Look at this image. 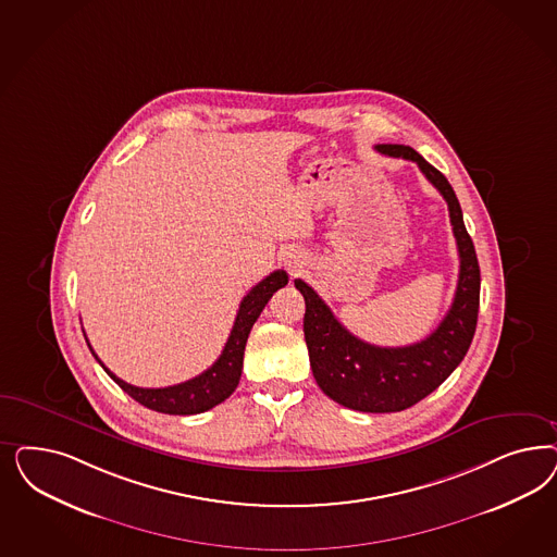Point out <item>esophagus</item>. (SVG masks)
I'll list each match as a JSON object with an SVG mask.
<instances>
[{
    "instance_id": "1",
    "label": "esophagus",
    "mask_w": 557,
    "mask_h": 557,
    "mask_svg": "<svg viewBox=\"0 0 557 557\" xmlns=\"http://www.w3.org/2000/svg\"><path fill=\"white\" fill-rule=\"evenodd\" d=\"M293 269H297V267H293Z\"/></svg>"
}]
</instances>
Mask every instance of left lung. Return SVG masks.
I'll list each match as a JSON object with an SVG mask.
<instances>
[{"label":"left lung","mask_w":557,"mask_h":557,"mask_svg":"<svg viewBox=\"0 0 557 557\" xmlns=\"http://www.w3.org/2000/svg\"><path fill=\"white\" fill-rule=\"evenodd\" d=\"M375 149L418 163L449 205L459 250V281L447 315L424 341L397 348L375 346L350 334L301 278L295 281V287L306 299L304 332L320 389L344 408L387 413L401 412L432 394L466 357L478 325L480 264L449 180L408 145H377Z\"/></svg>","instance_id":"obj_1"}]
</instances>
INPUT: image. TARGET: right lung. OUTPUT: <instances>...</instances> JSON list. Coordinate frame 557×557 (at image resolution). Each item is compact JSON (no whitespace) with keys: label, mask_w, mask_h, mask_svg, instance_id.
<instances>
[{"label":"right lung","mask_w":557,"mask_h":557,"mask_svg":"<svg viewBox=\"0 0 557 557\" xmlns=\"http://www.w3.org/2000/svg\"><path fill=\"white\" fill-rule=\"evenodd\" d=\"M287 283V272L285 270H274L264 281H260L256 287L251 288L250 293L239 304L232 334L225 342V348H223L221 357L205 373H200L198 377L188 379L184 383H178V385L160 387V389L135 387L123 379L116 377L114 373H110L107 367L102 364V360L98 359L96 352L91 350L88 338H86V342L90 346L94 359L102 364V369L112 377V381L145 408L156 410V412L174 413V416L207 412V410L215 408L216 404L225 401L230 395L234 394L239 377H242L244 350H246V342L250 336L251 325L256 323L258 315L269 304L270 297L278 288L285 287Z\"/></svg>","instance_id":"obj_1"}]
</instances>
